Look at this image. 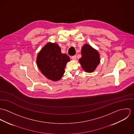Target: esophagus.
I'll use <instances>...</instances> for the list:
<instances>
[{"label": "esophagus", "instance_id": "esophagus-1", "mask_svg": "<svg viewBox=\"0 0 134 134\" xmlns=\"http://www.w3.org/2000/svg\"><path fill=\"white\" fill-rule=\"evenodd\" d=\"M71 59L73 60H75L76 59V56L75 55V56H73L71 57Z\"/></svg>", "mask_w": 134, "mask_h": 134}]
</instances>
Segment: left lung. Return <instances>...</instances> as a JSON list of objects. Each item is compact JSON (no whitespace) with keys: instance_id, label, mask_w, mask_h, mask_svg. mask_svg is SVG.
<instances>
[{"instance_id":"8db88e82","label":"left lung","mask_w":134,"mask_h":134,"mask_svg":"<svg viewBox=\"0 0 134 134\" xmlns=\"http://www.w3.org/2000/svg\"><path fill=\"white\" fill-rule=\"evenodd\" d=\"M79 61L84 71L88 73L93 72L99 63V54L90 45L85 44L81 48V57Z\"/></svg>"}]
</instances>
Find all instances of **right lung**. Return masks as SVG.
<instances>
[{"instance_id":"1","label":"right lung","mask_w":134,"mask_h":134,"mask_svg":"<svg viewBox=\"0 0 134 134\" xmlns=\"http://www.w3.org/2000/svg\"><path fill=\"white\" fill-rule=\"evenodd\" d=\"M70 61L65 54H62L56 43H47L38 53L37 63L42 73L48 79L59 80L63 76L66 64Z\"/></svg>"}]
</instances>
